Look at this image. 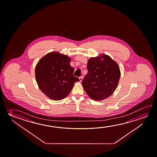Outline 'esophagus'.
<instances>
[{
    "label": "esophagus",
    "instance_id": "esophagus-1",
    "mask_svg": "<svg viewBox=\"0 0 157 157\" xmlns=\"http://www.w3.org/2000/svg\"><path fill=\"white\" fill-rule=\"evenodd\" d=\"M82 78H83V77H82V76H81V77H80L79 80L80 82H82Z\"/></svg>",
    "mask_w": 157,
    "mask_h": 157
}]
</instances>
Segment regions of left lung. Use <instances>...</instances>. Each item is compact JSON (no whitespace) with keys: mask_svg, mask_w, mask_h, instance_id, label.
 Wrapping results in <instances>:
<instances>
[{"mask_svg":"<svg viewBox=\"0 0 157 157\" xmlns=\"http://www.w3.org/2000/svg\"><path fill=\"white\" fill-rule=\"evenodd\" d=\"M88 73L82 80L85 91L90 98L101 101L113 94L116 89L121 73L118 64L105 54L90 59Z\"/></svg>","mask_w":157,"mask_h":157,"instance_id":"8db88e82","label":"left lung"}]
</instances>
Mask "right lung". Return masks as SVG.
<instances>
[{
	"instance_id": "1",
	"label": "right lung",
	"mask_w": 157,
	"mask_h": 157,
	"mask_svg": "<svg viewBox=\"0 0 157 157\" xmlns=\"http://www.w3.org/2000/svg\"><path fill=\"white\" fill-rule=\"evenodd\" d=\"M71 58L53 52L41 58L35 68L36 82L41 91L49 98H65L79 79L73 75Z\"/></svg>"
}]
</instances>
